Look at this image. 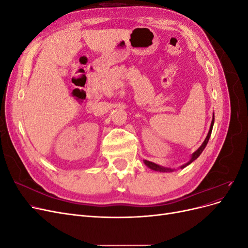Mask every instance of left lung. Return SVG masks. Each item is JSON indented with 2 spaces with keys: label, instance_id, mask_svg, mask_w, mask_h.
<instances>
[{
  "label": "left lung",
  "instance_id": "1",
  "mask_svg": "<svg viewBox=\"0 0 248 248\" xmlns=\"http://www.w3.org/2000/svg\"><path fill=\"white\" fill-rule=\"evenodd\" d=\"M213 124H214V114H213V120H212V122H211V126H210V129H209V132H208V134H207V138L205 139V140H204V142H202V146L197 150L196 152H194L192 155H191V158H190V160L187 162V163H185V164H183V166H181V169H184L185 167H187L188 166V164H190L193 160H196L198 157L202 154V152L204 151V149L206 148V146H207V144H208V140H209V139H210V136H211V132H212V128H213ZM144 162H145V164L146 166L148 167V168H150L151 170H156V171H162V172H170V171H174L175 170L174 169H170V168H163V167H160V166H158V164H156V163H154V162H151V161H148V160H144Z\"/></svg>",
  "mask_w": 248,
  "mask_h": 248
}]
</instances>
